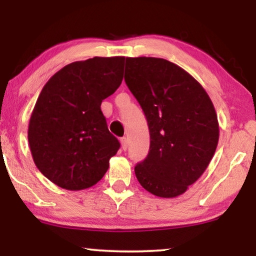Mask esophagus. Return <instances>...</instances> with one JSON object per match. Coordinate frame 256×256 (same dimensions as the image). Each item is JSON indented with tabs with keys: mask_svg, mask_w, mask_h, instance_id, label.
I'll use <instances>...</instances> for the list:
<instances>
[{
	"mask_svg": "<svg viewBox=\"0 0 256 256\" xmlns=\"http://www.w3.org/2000/svg\"><path fill=\"white\" fill-rule=\"evenodd\" d=\"M120 142H121V148H122V150L127 149V146H128L127 138H120Z\"/></svg>",
	"mask_w": 256,
	"mask_h": 256,
	"instance_id": "esophagus-1",
	"label": "esophagus"
}]
</instances>
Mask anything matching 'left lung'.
<instances>
[{
    "label": "left lung",
    "mask_w": 256,
    "mask_h": 256,
    "mask_svg": "<svg viewBox=\"0 0 256 256\" xmlns=\"http://www.w3.org/2000/svg\"><path fill=\"white\" fill-rule=\"evenodd\" d=\"M124 80L150 132L149 154L135 166L136 178L157 197H178L214 155L219 140L214 106L194 76L166 59L127 57Z\"/></svg>",
    "instance_id": "8db88e82"
}]
</instances>
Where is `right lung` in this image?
<instances>
[{
    "mask_svg": "<svg viewBox=\"0 0 256 256\" xmlns=\"http://www.w3.org/2000/svg\"><path fill=\"white\" fill-rule=\"evenodd\" d=\"M124 57H94L66 65L42 90L28 141L38 170L65 190L96 185L120 143L108 130L101 102L121 85Z\"/></svg>",
    "mask_w": 256,
    "mask_h": 256,
    "instance_id": "obj_1",
    "label": "right lung"
}]
</instances>
